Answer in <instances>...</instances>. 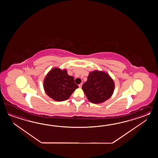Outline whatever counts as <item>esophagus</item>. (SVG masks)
<instances>
[{
	"label": "esophagus",
	"instance_id": "obj_1",
	"mask_svg": "<svg viewBox=\"0 0 158 158\" xmlns=\"http://www.w3.org/2000/svg\"><path fill=\"white\" fill-rule=\"evenodd\" d=\"M82 83H81V84H80V85H78V86H79V87H80V88H81V87H82Z\"/></svg>",
	"mask_w": 158,
	"mask_h": 158
}]
</instances>
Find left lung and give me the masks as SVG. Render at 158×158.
Instances as JSON below:
<instances>
[{
  "mask_svg": "<svg viewBox=\"0 0 158 158\" xmlns=\"http://www.w3.org/2000/svg\"><path fill=\"white\" fill-rule=\"evenodd\" d=\"M88 100L93 103H101L108 99L114 93V82L109 74L103 71L90 72L82 87Z\"/></svg>",
  "mask_w": 158,
  "mask_h": 158,
  "instance_id": "left-lung-1",
  "label": "left lung"
}]
</instances>
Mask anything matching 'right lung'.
<instances>
[{
    "mask_svg": "<svg viewBox=\"0 0 158 158\" xmlns=\"http://www.w3.org/2000/svg\"><path fill=\"white\" fill-rule=\"evenodd\" d=\"M44 89L47 95L57 102L67 100L77 88L73 76H69L66 69L55 68L44 80Z\"/></svg>",
    "mask_w": 158,
    "mask_h": 158,
    "instance_id": "right-lung-1",
    "label": "right lung"
}]
</instances>
